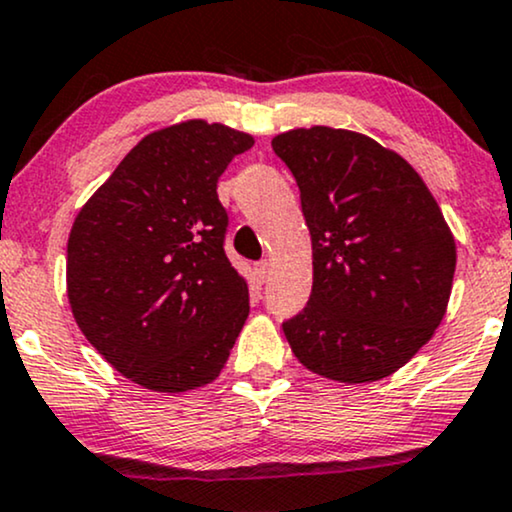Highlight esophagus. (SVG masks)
Wrapping results in <instances>:
<instances>
[{
	"instance_id": "obj_1",
	"label": "esophagus",
	"mask_w": 512,
	"mask_h": 512,
	"mask_svg": "<svg viewBox=\"0 0 512 512\" xmlns=\"http://www.w3.org/2000/svg\"><path fill=\"white\" fill-rule=\"evenodd\" d=\"M254 270H256L258 280H261V282H266L268 277H270V263L268 261H258Z\"/></svg>"
}]
</instances>
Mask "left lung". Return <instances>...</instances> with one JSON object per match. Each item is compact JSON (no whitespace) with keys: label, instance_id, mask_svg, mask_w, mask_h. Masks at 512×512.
<instances>
[{"label":"left lung","instance_id":"8db88e82","mask_svg":"<svg viewBox=\"0 0 512 512\" xmlns=\"http://www.w3.org/2000/svg\"><path fill=\"white\" fill-rule=\"evenodd\" d=\"M313 244V289L282 323L294 356L337 382H375L432 339L449 304L456 242L406 159L325 125L277 135Z\"/></svg>","mask_w":512,"mask_h":512}]
</instances>
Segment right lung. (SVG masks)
Here are the masks:
<instances>
[{"label":"right lung","mask_w":512,"mask_h":512,"mask_svg":"<svg viewBox=\"0 0 512 512\" xmlns=\"http://www.w3.org/2000/svg\"><path fill=\"white\" fill-rule=\"evenodd\" d=\"M254 137L187 121L151 132L80 208L68 237L73 318L121 375L197 389L223 370L249 315L225 256L218 178Z\"/></svg>","instance_id":"obj_1"}]
</instances>
